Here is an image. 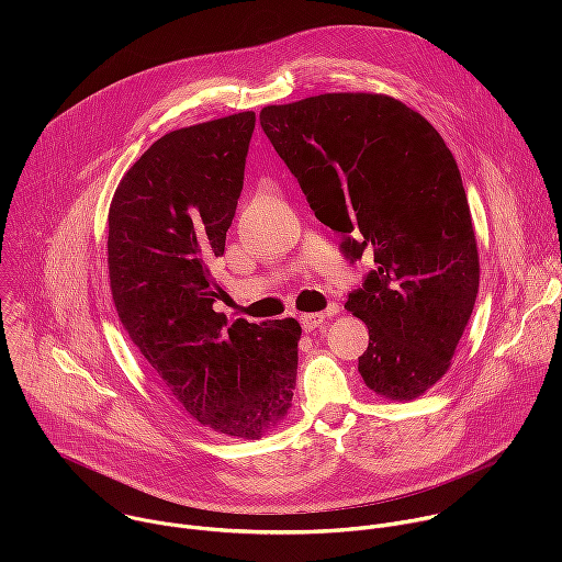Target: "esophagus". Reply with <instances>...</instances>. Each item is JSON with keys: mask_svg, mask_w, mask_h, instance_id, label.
Wrapping results in <instances>:
<instances>
[{"mask_svg": "<svg viewBox=\"0 0 562 562\" xmlns=\"http://www.w3.org/2000/svg\"><path fill=\"white\" fill-rule=\"evenodd\" d=\"M334 313H338V306H331V308H327L323 313H302L300 315V325H302L304 331H315V329L323 327L325 319L331 317Z\"/></svg>", "mask_w": 562, "mask_h": 562, "instance_id": "1", "label": "esophagus"}]
</instances>
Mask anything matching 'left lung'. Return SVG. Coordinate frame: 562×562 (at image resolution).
Segmentation results:
<instances>
[{
    "instance_id": "left-lung-1",
    "label": "left lung",
    "mask_w": 562,
    "mask_h": 562,
    "mask_svg": "<svg viewBox=\"0 0 562 562\" xmlns=\"http://www.w3.org/2000/svg\"><path fill=\"white\" fill-rule=\"evenodd\" d=\"M260 124L342 256L373 258L347 308L369 327L364 384L412 400L436 384L471 317L480 265L467 193L440 133L386 95L325 93Z\"/></svg>"
}]
</instances>
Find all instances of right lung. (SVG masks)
Returning <instances> with one entry per match:
<instances>
[{"label": "right lung", "instance_id": "1", "mask_svg": "<svg viewBox=\"0 0 562 562\" xmlns=\"http://www.w3.org/2000/svg\"><path fill=\"white\" fill-rule=\"evenodd\" d=\"M256 113L167 133L122 178L109 211L117 315L146 362L200 425L260 438L291 407L300 325H228L213 278L245 184Z\"/></svg>", "mask_w": 562, "mask_h": 562}]
</instances>
